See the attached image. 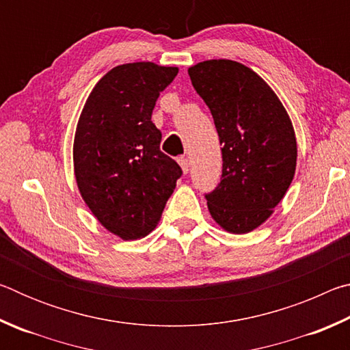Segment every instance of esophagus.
Segmentation results:
<instances>
[{"label": "esophagus", "mask_w": 350, "mask_h": 350, "mask_svg": "<svg viewBox=\"0 0 350 350\" xmlns=\"http://www.w3.org/2000/svg\"><path fill=\"white\" fill-rule=\"evenodd\" d=\"M177 162H179V165L182 167L183 173L187 174L189 171V161H188V159L187 157H179V159H177Z\"/></svg>", "instance_id": "esophagus-1"}]
</instances>
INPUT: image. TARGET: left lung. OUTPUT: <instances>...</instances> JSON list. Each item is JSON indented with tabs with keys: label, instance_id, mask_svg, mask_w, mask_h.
Listing matches in <instances>:
<instances>
[{
	"label": "left lung",
	"instance_id": "obj_1",
	"mask_svg": "<svg viewBox=\"0 0 350 350\" xmlns=\"http://www.w3.org/2000/svg\"><path fill=\"white\" fill-rule=\"evenodd\" d=\"M188 74L222 145L221 182L205 194L208 210L227 232L248 233L267 221L293 180L292 122L271 88L244 64L208 60Z\"/></svg>",
	"mask_w": 350,
	"mask_h": 350
}]
</instances>
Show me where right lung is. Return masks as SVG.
Listing matches in <instances>:
<instances>
[{
  "mask_svg": "<svg viewBox=\"0 0 350 350\" xmlns=\"http://www.w3.org/2000/svg\"><path fill=\"white\" fill-rule=\"evenodd\" d=\"M177 72L150 62L120 64L97 83L79 118L77 185L98 222L125 241L156 227L182 176L161 151L162 133L151 122L159 96Z\"/></svg>",
  "mask_w": 350,
  "mask_h": 350,
  "instance_id": "obj_1",
  "label": "right lung"
}]
</instances>
